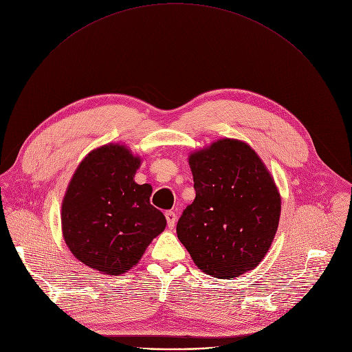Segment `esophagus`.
<instances>
[{
  "label": "esophagus",
  "mask_w": 352,
  "mask_h": 352,
  "mask_svg": "<svg viewBox=\"0 0 352 352\" xmlns=\"http://www.w3.org/2000/svg\"><path fill=\"white\" fill-rule=\"evenodd\" d=\"M166 219H167V225H168V229H174L175 226V221H177V214L174 212H167L166 213Z\"/></svg>",
  "instance_id": "esophagus-1"
}]
</instances>
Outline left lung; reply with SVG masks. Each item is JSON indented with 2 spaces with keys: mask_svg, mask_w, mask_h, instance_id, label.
Wrapping results in <instances>:
<instances>
[{
  "mask_svg": "<svg viewBox=\"0 0 352 352\" xmlns=\"http://www.w3.org/2000/svg\"><path fill=\"white\" fill-rule=\"evenodd\" d=\"M197 197L177 234L195 265L219 278L257 267L278 230L280 195L260 155L245 142L219 139L189 154Z\"/></svg>",
  "mask_w": 352,
  "mask_h": 352,
  "instance_id": "8db88e82",
  "label": "left lung"
}]
</instances>
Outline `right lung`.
I'll use <instances>...</instances> for the list:
<instances>
[{
	"label": "right lung",
	"instance_id": "add662e5",
	"mask_svg": "<svg viewBox=\"0 0 352 352\" xmlns=\"http://www.w3.org/2000/svg\"><path fill=\"white\" fill-rule=\"evenodd\" d=\"M140 164L142 157L124 144L94 148L63 198V239L78 261L101 274L132 270L166 229L164 214L150 204L151 185L135 182Z\"/></svg>",
	"mask_w": 352,
	"mask_h": 352
}]
</instances>
